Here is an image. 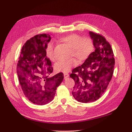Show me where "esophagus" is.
I'll use <instances>...</instances> for the list:
<instances>
[{
    "mask_svg": "<svg viewBox=\"0 0 132 132\" xmlns=\"http://www.w3.org/2000/svg\"><path fill=\"white\" fill-rule=\"evenodd\" d=\"M64 78H67V77H69V74L68 73H64Z\"/></svg>",
    "mask_w": 132,
    "mask_h": 132,
    "instance_id": "1",
    "label": "esophagus"
}]
</instances>
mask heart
Wrapping results in <instances>:
<instances>
[{
    "label": "heart",
    "instance_id": "1",
    "mask_svg": "<svg viewBox=\"0 0 132 132\" xmlns=\"http://www.w3.org/2000/svg\"><path fill=\"white\" fill-rule=\"evenodd\" d=\"M61 42L67 45L71 51L69 56H74L80 61L87 59L93 52L94 50L93 43L89 37L82 38L81 36L76 34L69 35L63 37L60 39ZM46 54L51 61H55L56 58L53 55V44L50 43L47 45ZM78 65V61L75 58L69 60L59 61L55 65V70L57 72L67 73L71 71L74 67Z\"/></svg>",
    "mask_w": 132,
    "mask_h": 132
}]
</instances>
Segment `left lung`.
Segmentation results:
<instances>
[{
  "label": "left lung",
  "instance_id": "left-lung-1",
  "mask_svg": "<svg viewBox=\"0 0 132 132\" xmlns=\"http://www.w3.org/2000/svg\"><path fill=\"white\" fill-rule=\"evenodd\" d=\"M89 34L95 50L69 76L75 81L72 95L84 103L97 100L104 93L112 77L115 63L113 52L105 38L91 31Z\"/></svg>",
  "mask_w": 132,
  "mask_h": 132
}]
</instances>
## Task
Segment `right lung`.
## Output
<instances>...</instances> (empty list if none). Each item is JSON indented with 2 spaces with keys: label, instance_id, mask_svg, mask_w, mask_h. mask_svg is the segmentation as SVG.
I'll list each match as a JSON object with an SVG mask.
<instances>
[{
  "label": "right lung",
  "instance_id": "add662e5",
  "mask_svg": "<svg viewBox=\"0 0 132 132\" xmlns=\"http://www.w3.org/2000/svg\"><path fill=\"white\" fill-rule=\"evenodd\" d=\"M51 37L40 34L27 40L21 48L17 73L21 89L32 103L43 105L54 98L56 90L64 79L63 73L50 76L53 71L46 49Z\"/></svg>",
  "mask_w": 132,
  "mask_h": 132
}]
</instances>
